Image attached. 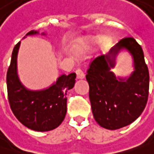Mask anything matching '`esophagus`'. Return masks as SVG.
I'll return each instance as SVG.
<instances>
[{"label": "esophagus", "instance_id": "34e87169", "mask_svg": "<svg viewBox=\"0 0 154 154\" xmlns=\"http://www.w3.org/2000/svg\"><path fill=\"white\" fill-rule=\"evenodd\" d=\"M76 74H77V79H84L85 78V74L81 69H77L76 70Z\"/></svg>", "mask_w": 154, "mask_h": 154}]
</instances>
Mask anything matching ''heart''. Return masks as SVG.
Returning <instances> with one entry per match:
<instances>
[{
    "label": "heart",
    "mask_w": 154,
    "mask_h": 154,
    "mask_svg": "<svg viewBox=\"0 0 154 154\" xmlns=\"http://www.w3.org/2000/svg\"><path fill=\"white\" fill-rule=\"evenodd\" d=\"M99 38L98 37H95V38H87L86 39H84L83 41H82L80 44L83 45H86V46H91V45H96L98 42H99ZM107 44V39L103 38V45H106ZM80 45H76V47L78 48Z\"/></svg>",
    "instance_id": "1"
}]
</instances>
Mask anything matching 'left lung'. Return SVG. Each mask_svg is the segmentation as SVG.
Returning <instances> with one entry per match:
<instances>
[{"instance_id": "obj_1", "label": "left lung", "mask_w": 154, "mask_h": 154, "mask_svg": "<svg viewBox=\"0 0 154 154\" xmlns=\"http://www.w3.org/2000/svg\"><path fill=\"white\" fill-rule=\"evenodd\" d=\"M126 50L133 59L134 71L127 76L112 72L119 53ZM86 79L94 120L103 128L117 130L134 122L148 99L149 72L141 46L132 38L120 40L109 52L92 61Z\"/></svg>"}]
</instances>
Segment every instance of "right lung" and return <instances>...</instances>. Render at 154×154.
Instances as JSON below:
<instances>
[{
	"mask_svg": "<svg viewBox=\"0 0 154 154\" xmlns=\"http://www.w3.org/2000/svg\"><path fill=\"white\" fill-rule=\"evenodd\" d=\"M38 30H31L25 35H38ZM41 35L46 36L45 32ZM21 42L14 47L10 66L7 72V88L10 108L17 119L30 130L49 131L63 122L66 114V93L73 88L76 73L61 74L49 87L33 90L21 82L17 71V55Z\"/></svg>",
	"mask_w": 154,
	"mask_h": 154,
	"instance_id": "obj_1",
	"label": "right lung"
}]
</instances>
